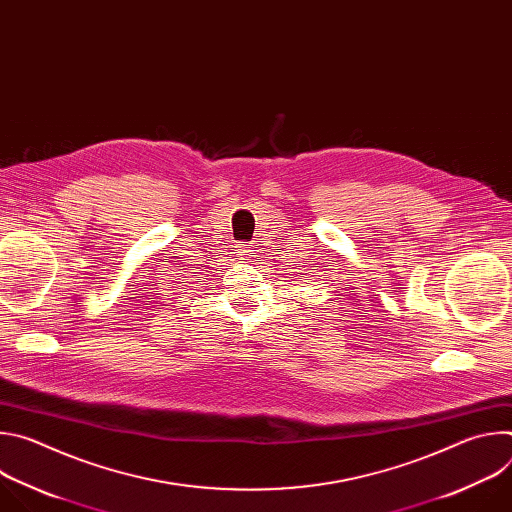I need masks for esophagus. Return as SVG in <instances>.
I'll return each instance as SVG.
<instances>
[{
  "label": "esophagus",
  "mask_w": 512,
  "mask_h": 512,
  "mask_svg": "<svg viewBox=\"0 0 512 512\" xmlns=\"http://www.w3.org/2000/svg\"><path fill=\"white\" fill-rule=\"evenodd\" d=\"M253 251V245H243V247H239V253L241 255H249Z\"/></svg>",
  "instance_id": "esophagus-1"
}]
</instances>
